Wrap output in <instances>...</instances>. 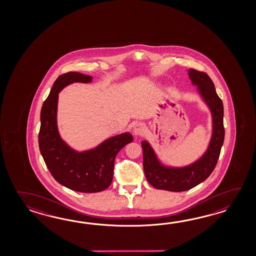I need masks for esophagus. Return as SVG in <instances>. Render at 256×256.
<instances>
[{"instance_id":"1","label":"esophagus","mask_w":256,"mask_h":256,"mask_svg":"<svg viewBox=\"0 0 256 256\" xmlns=\"http://www.w3.org/2000/svg\"><path fill=\"white\" fill-rule=\"evenodd\" d=\"M146 132V126L144 124H137L132 129L134 136H142Z\"/></svg>"}]
</instances>
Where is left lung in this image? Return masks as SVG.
Masks as SVG:
<instances>
[{
    "instance_id": "8db88e82",
    "label": "left lung",
    "mask_w": 256,
    "mask_h": 256,
    "mask_svg": "<svg viewBox=\"0 0 256 256\" xmlns=\"http://www.w3.org/2000/svg\"><path fill=\"white\" fill-rule=\"evenodd\" d=\"M188 76L212 115V136L207 151L196 162L183 168L164 166L147 141L142 142L144 171L150 185L158 190L180 192L190 190L207 180L217 164L224 141L222 100L212 78L205 72L190 68Z\"/></svg>"
}]
</instances>
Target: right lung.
<instances>
[{"label":"right lung","instance_id":"add662e5","mask_svg":"<svg viewBox=\"0 0 256 256\" xmlns=\"http://www.w3.org/2000/svg\"><path fill=\"white\" fill-rule=\"evenodd\" d=\"M92 80V76L78 72H68L56 80L41 109L38 134L40 152L54 180L70 190L84 193L109 188L117 154L134 139L129 132L120 134L84 152L75 151L61 139L56 124L58 93L74 82Z\"/></svg>","mask_w":256,"mask_h":256}]
</instances>
